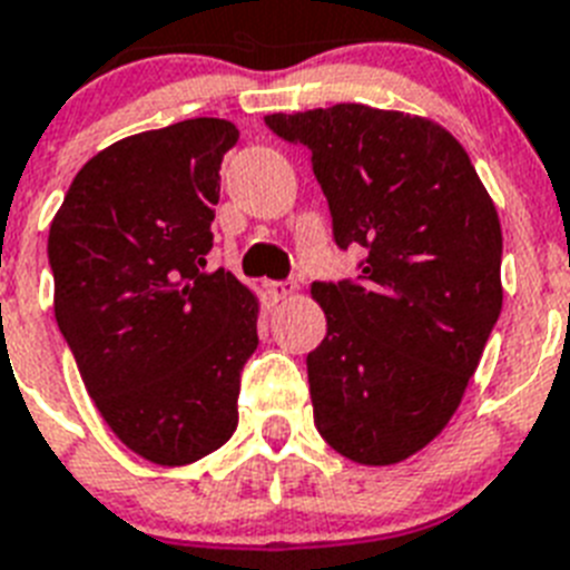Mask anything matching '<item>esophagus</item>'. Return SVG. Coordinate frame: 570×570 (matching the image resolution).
I'll return each instance as SVG.
<instances>
[{
  "label": "esophagus",
  "mask_w": 570,
  "mask_h": 570,
  "mask_svg": "<svg viewBox=\"0 0 570 570\" xmlns=\"http://www.w3.org/2000/svg\"><path fill=\"white\" fill-rule=\"evenodd\" d=\"M267 294L274 303H282V299H291L296 294L294 282H267Z\"/></svg>",
  "instance_id": "obj_1"
}]
</instances>
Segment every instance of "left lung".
<instances>
[{
  "instance_id": "left-lung-1",
  "label": "left lung",
  "mask_w": 570,
  "mask_h": 570,
  "mask_svg": "<svg viewBox=\"0 0 570 570\" xmlns=\"http://www.w3.org/2000/svg\"><path fill=\"white\" fill-rule=\"evenodd\" d=\"M312 150L358 279L314 282L326 337L308 352L314 425L337 454L390 465L458 411L501 314V220L463 145L434 121L366 105L265 116Z\"/></svg>"
}]
</instances>
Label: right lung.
Here are the masks:
<instances>
[{
	"instance_id": "1",
	"label": "right lung",
	"mask_w": 570,
	"mask_h": 570,
	"mask_svg": "<svg viewBox=\"0 0 570 570\" xmlns=\"http://www.w3.org/2000/svg\"><path fill=\"white\" fill-rule=\"evenodd\" d=\"M227 119L127 136L75 174L49 229L55 317L83 387L139 458L186 465L238 425L258 303L209 271Z\"/></svg>"
}]
</instances>
